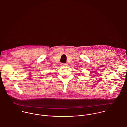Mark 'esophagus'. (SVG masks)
<instances>
[{"instance_id":"34e87169","label":"esophagus","mask_w":127,"mask_h":127,"mask_svg":"<svg viewBox=\"0 0 127 127\" xmlns=\"http://www.w3.org/2000/svg\"><path fill=\"white\" fill-rule=\"evenodd\" d=\"M61 65L62 66H67V64H61Z\"/></svg>"}]
</instances>
